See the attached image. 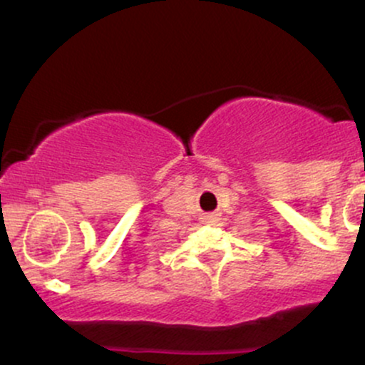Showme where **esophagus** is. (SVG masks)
<instances>
[{
	"instance_id": "esophagus-1",
	"label": "esophagus",
	"mask_w": 365,
	"mask_h": 365,
	"mask_svg": "<svg viewBox=\"0 0 365 365\" xmlns=\"http://www.w3.org/2000/svg\"><path fill=\"white\" fill-rule=\"evenodd\" d=\"M200 220H202L204 225H216L217 221H220V215H216V212H207V215H204Z\"/></svg>"
}]
</instances>
